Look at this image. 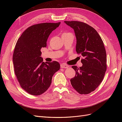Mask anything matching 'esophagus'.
<instances>
[{"label":"esophagus","instance_id":"34e87169","mask_svg":"<svg viewBox=\"0 0 122 122\" xmlns=\"http://www.w3.org/2000/svg\"><path fill=\"white\" fill-rule=\"evenodd\" d=\"M61 68H68L69 67V66H68V65L64 64H61Z\"/></svg>","mask_w":122,"mask_h":122}]
</instances>
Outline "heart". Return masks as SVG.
<instances>
[{
    "mask_svg": "<svg viewBox=\"0 0 122 122\" xmlns=\"http://www.w3.org/2000/svg\"><path fill=\"white\" fill-rule=\"evenodd\" d=\"M68 34H71V33L70 32H64L62 34V35H68Z\"/></svg>",
    "mask_w": 122,
    "mask_h": 122,
    "instance_id": "obj_1",
    "label": "heart"
}]
</instances>
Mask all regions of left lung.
I'll use <instances>...</instances> for the list:
<instances>
[{
  "instance_id": "1",
  "label": "left lung",
  "mask_w": 122,
  "mask_h": 122,
  "mask_svg": "<svg viewBox=\"0 0 122 122\" xmlns=\"http://www.w3.org/2000/svg\"><path fill=\"white\" fill-rule=\"evenodd\" d=\"M65 23L74 30L77 40L76 51L84 57L81 60L82 67H72L76 74L70 81L80 94H90L100 84L106 71L104 44L97 31L87 24L77 21H65Z\"/></svg>"
}]
</instances>
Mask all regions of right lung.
Returning <instances> with one entry per match:
<instances>
[{
  "label": "right lung",
  "mask_w": 122,
  "mask_h": 122,
  "mask_svg": "<svg viewBox=\"0 0 122 122\" xmlns=\"http://www.w3.org/2000/svg\"><path fill=\"white\" fill-rule=\"evenodd\" d=\"M42 23L27 28L18 40L13 56L14 71L21 87L29 94L39 96L48 90L54 74L60 69L57 61L43 62L42 47L49 36L60 25Z\"/></svg>",
  "instance_id": "add662e5"
}]
</instances>
